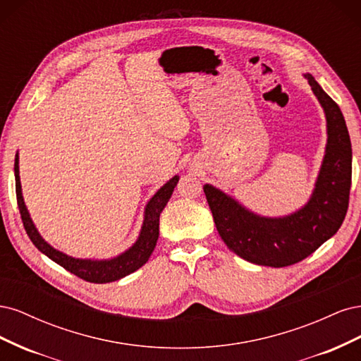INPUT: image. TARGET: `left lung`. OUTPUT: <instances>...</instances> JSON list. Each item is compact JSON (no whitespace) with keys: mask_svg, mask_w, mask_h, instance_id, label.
<instances>
[{"mask_svg":"<svg viewBox=\"0 0 361 361\" xmlns=\"http://www.w3.org/2000/svg\"><path fill=\"white\" fill-rule=\"evenodd\" d=\"M324 106L329 145L310 202L285 218H264L248 212L211 185L203 191L216 231L235 255L264 267H289L314 253L342 226L349 204L353 149L338 105L314 81L304 75Z\"/></svg>","mask_w":361,"mask_h":361,"instance_id":"left-lung-1","label":"left lung"}]
</instances>
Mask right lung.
I'll list each match as a JSON object with an SVG mask.
<instances>
[{
  "label": "right lung",
  "instance_id": "add662e5",
  "mask_svg": "<svg viewBox=\"0 0 361 361\" xmlns=\"http://www.w3.org/2000/svg\"><path fill=\"white\" fill-rule=\"evenodd\" d=\"M15 180H16V200H18L20 218H23V223L28 238L31 239V243L37 247V250H40L43 255H47L49 259H52L56 264H59L64 269H68L69 272H72V274L85 281L110 283L137 271L149 260L159 236V215L164 209V206L167 204L169 199L171 197V192L174 187H176L179 176H174L173 179H170L147 203L146 212H145V223H143V227H141L138 241L128 251H125L123 255H120L118 257H114L111 260L75 259L68 255H63L61 251H57L56 248H52L49 244L43 241L42 236L36 231L35 224H32L27 207L24 204L23 192H20L18 155L15 158Z\"/></svg>",
  "mask_w": 361,
  "mask_h": 361
}]
</instances>
